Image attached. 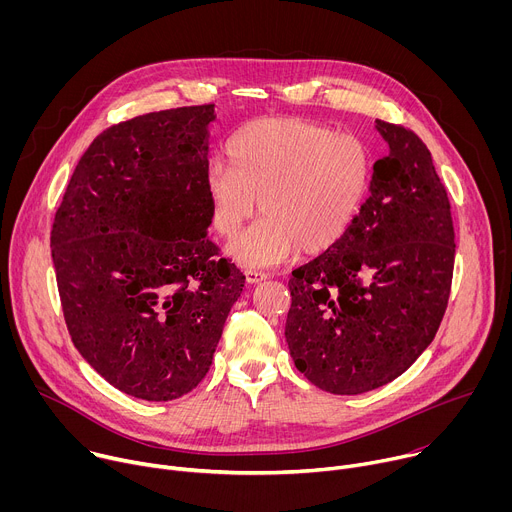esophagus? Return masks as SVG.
I'll return each instance as SVG.
<instances>
[{
  "label": "esophagus",
  "instance_id": "esophagus-1",
  "mask_svg": "<svg viewBox=\"0 0 512 512\" xmlns=\"http://www.w3.org/2000/svg\"><path fill=\"white\" fill-rule=\"evenodd\" d=\"M245 277H247V283H261L267 279V273L255 271V269H245Z\"/></svg>",
  "mask_w": 512,
  "mask_h": 512
}]
</instances>
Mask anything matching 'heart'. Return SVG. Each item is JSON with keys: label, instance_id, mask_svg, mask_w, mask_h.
Segmentation results:
<instances>
[{"label": "heart", "instance_id": "obj_1", "mask_svg": "<svg viewBox=\"0 0 512 512\" xmlns=\"http://www.w3.org/2000/svg\"><path fill=\"white\" fill-rule=\"evenodd\" d=\"M227 162L229 168L212 164L206 172L210 225L233 239L259 206L263 216L229 247L249 267L334 247L371 180V158L358 137L300 117L243 125L227 143Z\"/></svg>", "mask_w": 512, "mask_h": 512}]
</instances>
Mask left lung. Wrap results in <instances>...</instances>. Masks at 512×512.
Instances as JSON below:
<instances>
[{"mask_svg": "<svg viewBox=\"0 0 512 512\" xmlns=\"http://www.w3.org/2000/svg\"><path fill=\"white\" fill-rule=\"evenodd\" d=\"M389 156L348 233L291 271L285 340L318 389L360 395L403 375L448 308L454 223L446 186L415 131L377 119Z\"/></svg>", "mask_w": 512, "mask_h": 512, "instance_id": "8db88e82", "label": "left lung"}]
</instances>
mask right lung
<instances>
[{
  "label": "right lung",
  "instance_id": "add662e5",
  "mask_svg": "<svg viewBox=\"0 0 512 512\" xmlns=\"http://www.w3.org/2000/svg\"><path fill=\"white\" fill-rule=\"evenodd\" d=\"M214 105L139 115L99 133L50 233L68 334L115 389L145 401L208 373L245 275L206 237Z\"/></svg>",
  "mask_w": 512,
  "mask_h": 512
}]
</instances>
